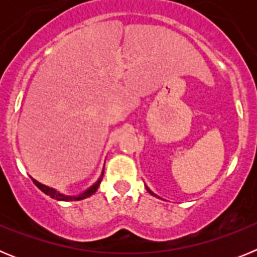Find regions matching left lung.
Wrapping results in <instances>:
<instances>
[{
  "instance_id": "left-lung-1",
  "label": "left lung",
  "mask_w": 257,
  "mask_h": 257,
  "mask_svg": "<svg viewBox=\"0 0 257 257\" xmlns=\"http://www.w3.org/2000/svg\"><path fill=\"white\" fill-rule=\"evenodd\" d=\"M147 190H148V192H149V193H151L152 196H156V194H154V193H153V192H152V190H151V189H149V188H148V187H147ZM156 197H157V196H156Z\"/></svg>"
}]
</instances>
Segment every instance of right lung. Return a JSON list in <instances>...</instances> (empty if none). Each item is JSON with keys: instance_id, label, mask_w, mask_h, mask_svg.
<instances>
[{"instance_id": "right-lung-1", "label": "right lung", "mask_w": 257, "mask_h": 257, "mask_svg": "<svg viewBox=\"0 0 257 257\" xmlns=\"http://www.w3.org/2000/svg\"><path fill=\"white\" fill-rule=\"evenodd\" d=\"M103 175H104V170H103V172H101L100 178L97 179L96 183L92 184L91 187L88 188V189H86L83 193H81V194H78V196H67V194H63V193L58 192V190L54 189V188L46 187V185H44V184L38 183V181L35 180V179H32V180H33V183L36 184V187H37L38 189L42 190V192H44L45 194L50 196V197H51V198L56 199V201L69 202V201H81V199H85V198H87V197L92 196V194H94V193L97 190L99 185H100L101 179H103Z\"/></svg>"}]
</instances>
